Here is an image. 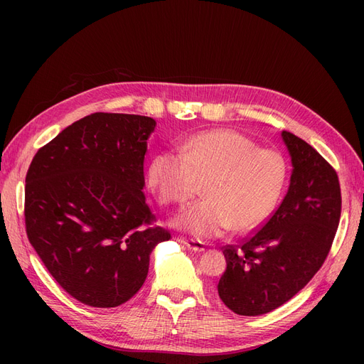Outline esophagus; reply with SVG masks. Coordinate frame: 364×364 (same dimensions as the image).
Masks as SVG:
<instances>
[{
    "label": "esophagus",
    "mask_w": 364,
    "mask_h": 364,
    "mask_svg": "<svg viewBox=\"0 0 364 364\" xmlns=\"http://www.w3.org/2000/svg\"><path fill=\"white\" fill-rule=\"evenodd\" d=\"M178 241L181 245H183L186 249H190L193 252H203L205 250V246L202 241H197V240H193V238H185V237H179Z\"/></svg>",
    "instance_id": "34e87169"
}]
</instances>
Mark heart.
<instances>
[{
    "instance_id": "obj_1",
    "label": "heart",
    "mask_w": 364,
    "mask_h": 364,
    "mask_svg": "<svg viewBox=\"0 0 364 364\" xmlns=\"http://www.w3.org/2000/svg\"><path fill=\"white\" fill-rule=\"evenodd\" d=\"M205 182V199L191 205L174 225L199 238L234 228L246 232L262 225L277 208L287 182V162L278 150L257 147L252 138L229 129L185 139L181 153L151 159L147 185L162 205H185Z\"/></svg>"
}]
</instances>
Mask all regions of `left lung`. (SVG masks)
Here are the masks:
<instances>
[{"label":"left lung","mask_w":364,"mask_h":364,"mask_svg":"<svg viewBox=\"0 0 364 364\" xmlns=\"http://www.w3.org/2000/svg\"><path fill=\"white\" fill-rule=\"evenodd\" d=\"M289 191L266 223L240 246L223 247L226 270L217 290L240 316L277 310L322 267L337 232L341 194L336 170L308 142L287 130Z\"/></svg>","instance_id":"left-lung-1"}]
</instances>
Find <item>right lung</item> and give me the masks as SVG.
I'll return each instance as SVG.
<instances>
[{
  "mask_svg": "<svg viewBox=\"0 0 364 364\" xmlns=\"http://www.w3.org/2000/svg\"><path fill=\"white\" fill-rule=\"evenodd\" d=\"M150 117L95 112L33 158L26 176V230L43 266L79 302L112 308L144 284L150 253L171 238L151 226L144 156Z\"/></svg>",
  "mask_w": 364,
  "mask_h": 364,
  "instance_id": "1",
  "label": "right lung"
}]
</instances>
